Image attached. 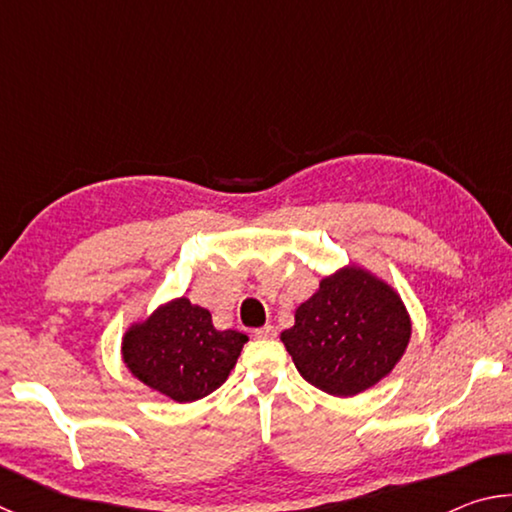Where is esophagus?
Returning <instances> with one entry per match:
<instances>
[{"label": "esophagus", "mask_w": 512, "mask_h": 512, "mask_svg": "<svg viewBox=\"0 0 512 512\" xmlns=\"http://www.w3.org/2000/svg\"><path fill=\"white\" fill-rule=\"evenodd\" d=\"M255 336H257V339H275L277 329L273 325H264V327L255 329Z\"/></svg>", "instance_id": "1"}]
</instances>
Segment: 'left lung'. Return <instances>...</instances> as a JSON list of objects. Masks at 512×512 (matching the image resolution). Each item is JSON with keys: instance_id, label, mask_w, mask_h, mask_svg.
Returning <instances> with one entry per match:
<instances>
[{"instance_id": "1", "label": "left lung", "mask_w": 512, "mask_h": 512, "mask_svg": "<svg viewBox=\"0 0 512 512\" xmlns=\"http://www.w3.org/2000/svg\"><path fill=\"white\" fill-rule=\"evenodd\" d=\"M280 339L302 379L329 395L352 397L375 386L402 359L411 318L393 287L348 266L320 280Z\"/></svg>"}]
</instances>
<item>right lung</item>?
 Instances as JSON below:
<instances>
[{"mask_svg": "<svg viewBox=\"0 0 512 512\" xmlns=\"http://www.w3.org/2000/svg\"><path fill=\"white\" fill-rule=\"evenodd\" d=\"M246 341L248 336L237 329H216L210 311L183 296L128 327L121 354L142 384L187 404L228 379Z\"/></svg>", "mask_w": 512, "mask_h": 512, "instance_id": "1", "label": "right lung"}]
</instances>
